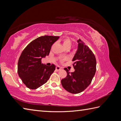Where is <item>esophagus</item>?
<instances>
[{
    "mask_svg": "<svg viewBox=\"0 0 121 121\" xmlns=\"http://www.w3.org/2000/svg\"><path fill=\"white\" fill-rule=\"evenodd\" d=\"M56 71H60V70L62 69V68L60 67H59V66H56Z\"/></svg>",
    "mask_w": 121,
    "mask_h": 121,
    "instance_id": "1",
    "label": "esophagus"
}]
</instances>
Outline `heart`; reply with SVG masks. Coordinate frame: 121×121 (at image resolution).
Listing matches in <instances>:
<instances>
[{"mask_svg": "<svg viewBox=\"0 0 121 121\" xmlns=\"http://www.w3.org/2000/svg\"><path fill=\"white\" fill-rule=\"evenodd\" d=\"M62 44L63 47H65V49H68V48H70L71 46V41H70V39H65L62 40ZM63 60H65V58H64L62 59Z\"/></svg>", "mask_w": 121, "mask_h": 121, "instance_id": "heart-1", "label": "heart"}]
</instances>
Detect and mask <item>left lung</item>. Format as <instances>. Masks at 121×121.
<instances>
[{"label":"left lung","instance_id":"1","mask_svg":"<svg viewBox=\"0 0 121 121\" xmlns=\"http://www.w3.org/2000/svg\"><path fill=\"white\" fill-rule=\"evenodd\" d=\"M78 49L72 61L74 71L65 70L67 76L61 80L62 87L72 94H78L84 91L91 84L96 70V60L91 50L79 39Z\"/></svg>","mask_w":121,"mask_h":121}]
</instances>
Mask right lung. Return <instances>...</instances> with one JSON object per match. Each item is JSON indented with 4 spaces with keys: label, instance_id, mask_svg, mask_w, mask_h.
Wrapping results in <instances>:
<instances>
[{
    "label": "right lung",
    "instance_id": "1",
    "mask_svg": "<svg viewBox=\"0 0 121 121\" xmlns=\"http://www.w3.org/2000/svg\"><path fill=\"white\" fill-rule=\"evenodd\" d=\"M59 36H42L35 39L27 45L19 57L17 72L27 88L35 89L47 82L56 69L52 64L47 66L42 59L49 56L51 47Z\"/></svg>",
    "mask_w": 121,
    "mask_h": 121
}]
</instances>
